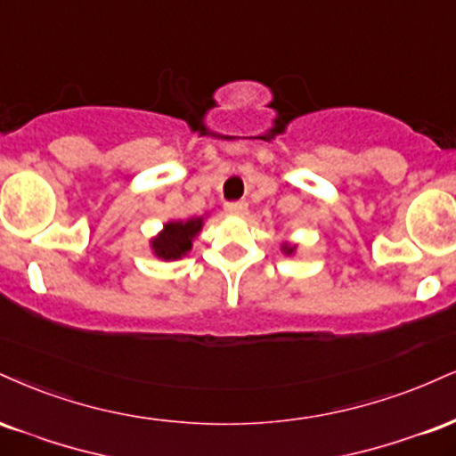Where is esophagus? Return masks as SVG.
Returning <instances> with one entry per match:
<instances>
[{
    "label": "esophagus",
    "instance_id": "esophagus-1",
    "mask_svg": "<svg viewBox=\"0 0 456 456\" xmlns=\"http://www.w3.org/2000/svg\"><path fill=\"white\" fill-rule=\"evenodd\" d=\"M227 208L232 212H244L246 210V201H229Z\"/></svg>",
    "mask_w": 456,
    "mask_h": 456
}]
</instances>
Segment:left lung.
Here are the masks:
<instances>
[{"label": "left lung", "instance_id": "8db88e82", "mask_svg": "<svg viewBox=\"0 0 456 456\" xmlns=\"http://www.w3.org/2000/svg\"><path fill=\"white\" fill-rule=\"evenodd\" d=\"M295 248H297V246H295V244H289V242L282 244V252H284V255H293Z\"/></svg>", "mask_w": 456, "mask_h": 456}]
</instances>
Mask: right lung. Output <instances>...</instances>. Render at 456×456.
Masks as SVG:
<instances>
[{
    "label": "right lung",
    "mask_w": 456,
    "mask_h": 456,
    "mask_svg": "<svg viewBox=\"0 0 456 456\" xmlns=\"http://www.w3.org/2000/svg\"><path fill=\"white\" fill-rule=\"evenodd\" d=\"M204 227V218H189V221H169L157 238L151 240V248L159 259L175 261L193 248V240Z\"/></svg>",
    "instance_id": "1"
}]
</instances>
